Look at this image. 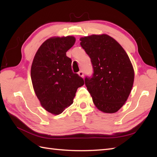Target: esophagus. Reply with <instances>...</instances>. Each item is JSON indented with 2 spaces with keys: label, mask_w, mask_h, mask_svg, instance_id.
Returning a JSON list of instances; mask_svg holds the SVG:
<instances>
[{
  "label": "esophagus",
  "mask_w": 157,
  "mask_h": 157,
  "mask_svg": "<svg viewBox=\"0 0 157 157\" xmlns=\"http://www.w3.org/2000/svg\"><path fill=\"white\" fill-rule=\"evenodd\" d=\"M78 75H79V76H80V77H82V78H84V71H83L82 70V71H79L78 72Z\"/></svg>",
  "instance_id": "obj_1"
}]
</instances>
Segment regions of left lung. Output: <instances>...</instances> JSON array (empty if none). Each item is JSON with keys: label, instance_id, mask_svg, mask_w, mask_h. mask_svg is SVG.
<instances>
[{"label": "left lung", "instance_id": "obj_1", "mask_svg": "<svg viewBox=\"0 0 157 157\" xmlns=\"http://www.w3.org/2000/svg\"><path fill=\"white\" fill-rule=\"evenodd\" d=\"M80 41L94 71L84 79L93 102L102 112L116 113L125 104L134 84V71L129 56L106 34L86 36Z\"/></svg>", "mask_w": 157, "mask_h": 157}]
</instances>
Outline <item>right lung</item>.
Here are the masks:
<instances>
[{"label": "right lung", "mask_w": 157, "mask_h": 157, "mask_svg": "<svg viewBox=\"0 0 157 157\" xmlns=\"http://www.w3.org/2000/svg\"><path fill=\"white\" fill-rule=\"evenodd\" d=\"M73 36L51 38L36 52L31 67L36 95L42 106L53 115L61 114L73 104L77 90L84 81L71 69L66 52L75 44Z\"/></svg>", "instance_id": "add662e5"}]
</instances>
